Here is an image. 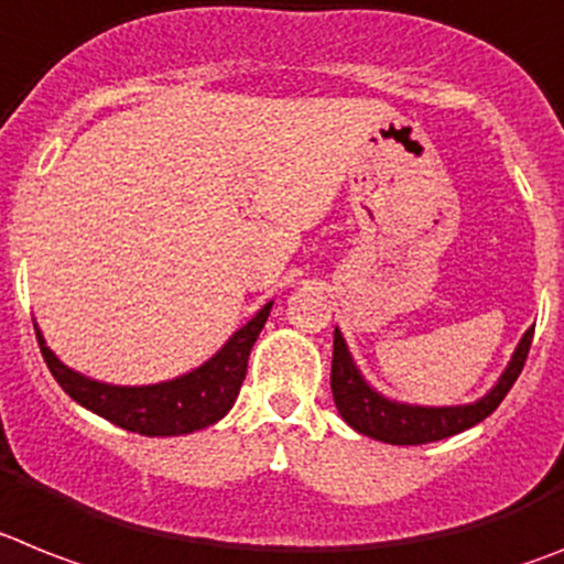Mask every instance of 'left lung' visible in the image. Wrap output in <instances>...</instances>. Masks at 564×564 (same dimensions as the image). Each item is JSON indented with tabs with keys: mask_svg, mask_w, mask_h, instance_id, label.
<instances>
[{
	"mask_svg": "<svg viewBox=\"0 0 564 564\" xmlns=\"http://www.w3.org/2000/svg\"><path fill=\"white\" fill-rule=\"evenodd\" d=\"M533 328L524 330L513 350L511 362L502 370L499 382L476 399L470 405H445V408H427V405H408L388 399L365 382L362 370L356 368L354 356L341 330H334V362H330V391H334L336 411L354 431L370 440L388 442V445H425V442H440L454 436V433L468 431L476 422L488 420L490 413L497 411L505 393L511 391L517 377L522 373L528 350H531Z\"/></svg>",
	"mask_w": 564,
	"mask_h": 564,
	"instance_id": "8db88e82",
	"label": "left lung"
}]
</instances>
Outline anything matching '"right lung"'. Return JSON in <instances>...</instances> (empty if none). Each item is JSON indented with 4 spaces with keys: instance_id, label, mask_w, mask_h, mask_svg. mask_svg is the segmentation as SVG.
Returning a JSON list of instances; mask_svg holds the SVG:
<instances>
[{
    "instance_id": "1",
    "label": "right lung",
    "mask_w": 564,
    "mask_h": 564,
    "mask_svg": "<svg viewBox=\"0 0 564 564\" xmlns=\"http://www.w3.org/2000/svg\"><path fill=\"white\" fill-rule=\"evenodd\" d=\"M271 307L273 302H268L262 311H257V316L236 330L208 362L191 373L156 384H108L85 377L79 370L67 368L59 356L47 348L36 322L33 328H36V339H40L42 356L53 379L74 402L124 431L142 433V436H182V433L214 425L234 408L245 373H248L250 348L259 330L264 328Z\"/></svg>"
}]
</instances>
